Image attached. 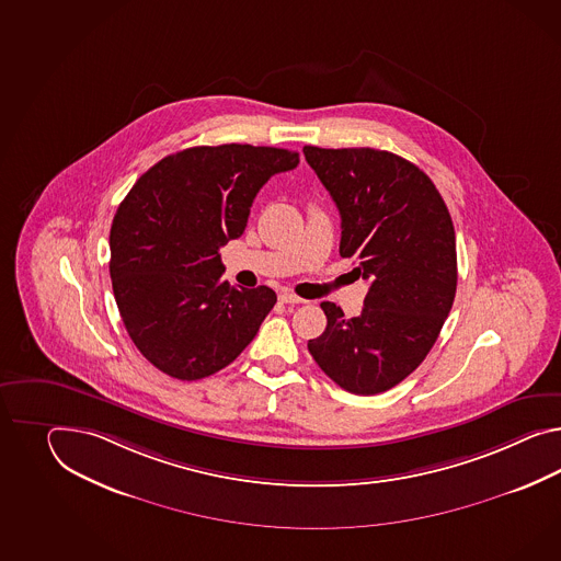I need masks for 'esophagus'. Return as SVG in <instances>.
Segmentation results:
<instances>
[{
	"label": "esophagus",
	"mask_w": 561,
	"mask_h": 561,
	"mask_svg": "<svg viewBox=\"0 0 561 561\" xmlns=\"http://www.w3.org/2000/svg\"><path fill=\"white\" fill-rule=\"evenodd\" d=\"M279 301H282V304H306L304 298L296 296V294H291V291H287V289L279 294Z\"/></svg>",
	"instance_id": "1"
}]
</instances>
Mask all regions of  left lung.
Listing matches in <instances>:
<instances>
[{
	"label": "left lung",
	"instance_id": "8db88e82",
	"mask_svg": "<svg viewBox=\"0 0 561 561\" xmlns=\"http://www.w3.org/2000/svg\"><path fill=\"white\" fill-rule=\"evenodd\" d=\"M304 156L339 206L342 257L370 282L355 318L320 304L329 324L308 351L344 391L377 396L422 365L450 314L458 282L450 213L427 174L391 151L306 146Z\"/></svg>",
	"mask_w": 561,
	"mask_h": 561
}]
</instances>
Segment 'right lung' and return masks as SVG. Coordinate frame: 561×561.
Masks as SVG:
<instances>
[{
    "instance_id": "add662e5",
    "label": "right lung",
    "mask_w": 561,
    "mask_h": 561,
    "mask_svg": "<svg viewBox=\"0 0 561 561\" xmlns=\"http://www.w3.org/2000/svg\"><path fill=\"white\" fill-rule=\"evenodd\" d=\"M298 151L225 144L165 156L137 180L111 225L110 274L127 334L156 369L196 381L231 365L277 296L222 282L219 247Z\"/></svg>"
}]
</instances>
